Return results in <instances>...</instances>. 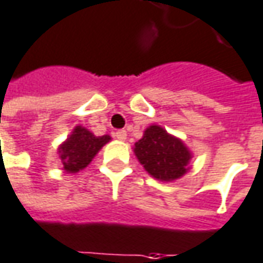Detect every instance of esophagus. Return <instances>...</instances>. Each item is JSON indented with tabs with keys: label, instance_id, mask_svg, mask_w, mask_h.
Returning <instances> with one entry per match:
<instances>
[{
	"label": "esophagus",
	"instance_id": "esophagus-1",
	"mask_svg": "<svg viewBox=\"0 0 263 263\" xmlns=\"http://www.w3.org/2000/svg\"><path fill=\"white\" fill-rule=\"evenodd\" d=\"M115 138L119 139V141H125L126 139V131L125 129H119V131L115 132Z\"/></svg>",
	"mask_w": 263,
	"mask_h": 263
}]
</instances>
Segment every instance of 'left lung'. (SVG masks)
Here are the masks:
<instances>
[{
    "mask_svg": "<svg viewBox=\"0 0 263 263\" xmlns=\"http://www.w3.org/2000/svg\"><path fill=\"white\" fill-rule=\"evenodd\" d=\"M134 154L145 171L160 181L178 180L190 170L192 151L162 126L149 125L134 145Z\"/></svg>",
    "mask_w": 263,
    "mask_h": 263,
    "instance_id": "obj_1",
    "label": "left lung"
}]
</instances>
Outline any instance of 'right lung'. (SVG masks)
I'll use <instances>...</instances> for the list:
<instances>
[{"label":"right lung","mask_w":263,"mask_h":263,"mask_svg":"<svg viewBox=\"0 0 263 263\" xmlns=\"http://www.w3.org/2000/svg\"><path fill=\"white\" fill-rule=\"evenodd\" d=\"M109 141H110L109 135L96 137L93 132H90L82 125L74 126L67 139L57 148L64 173L76 174L80 170L86 168L95 158V155Z\"/></svg>","instance_id":"obj_1"}]
</instances>
